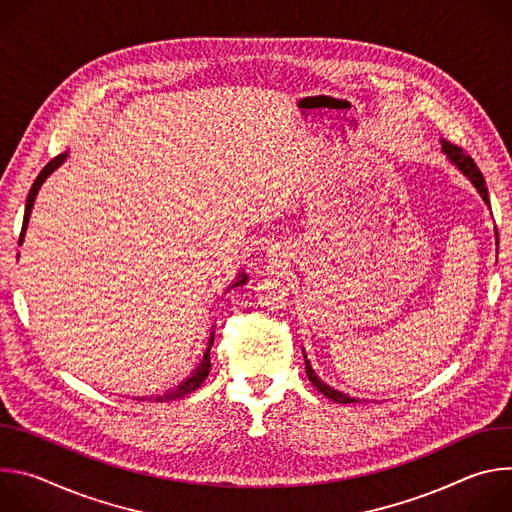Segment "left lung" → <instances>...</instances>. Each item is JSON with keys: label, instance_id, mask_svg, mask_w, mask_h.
Wrapping results in <instances>:
<instances>
[{"label": "left lung", "instance_id": "obj_1", "mask_svg": "<svg viewBox=\"0 0 512 512\" xmlns=\"http://www.w3.org/2000/svg\"><path fill=\"white\" fill-rule=\"evenodd\" d=\"M442 152H444V154L448 156V160L476 186V190L480 192L482 200L490 206V198H488V188H486L484 176H482V172L478 170V166L474 164V160H472L462 148H458V145H454V143H450V141H446V139H442ZM496 237H498V235H496ZM304 360H306V375H308V379L312 381V385H314L324 397H328V399H332V401H336V403H354V401H356L354 397H348V395L336 391L334 387L326 385L324 381H320V377H318V375L314 373V369L310 367V360L306 358V354H304Z\"/></svg>", "mask_w": 512, "mask_h": 512}]
</instances>
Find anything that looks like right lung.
<instances>
[{
  "instance_id": "right-lung-1",
  "label": "right lung",
  "mask_w": 512,
  "mask_h": 512,
  "mask_svg": "<svg viewBox=\"0 0 512 512\" xmlns=\"http://www.w3.org/2000/svg\"><path fill=\"white\" fill-rule=\"evenodd\" d=\"M64 160H66V154H60V156L52 158V160L44 166V170L38 174V178L34 180V184H32V188H30V194H28V200H26V212H24V225H22V233H20V243L24 241V233H26V227H28V221H30V214H32V206H34V200H36V194H38L40 186L44 184V180H46ZM245 281H247V275H245V273H239V279H237L233 285H229V287H237V285H241V283H245ZM212 340H214V332H210L208 348L204 350V356H202V360L198 362V367L192 371V375H190L186 381H182L176 389H172V391H168V393H164V395H160V397H152L150 401H174V399H180V397H184V395L196 391V389L204 383V379L208 377V373H210V346H212ZM143 399H145V397H141L139 401H143Z\"/></svg>"
}]
</instances>
